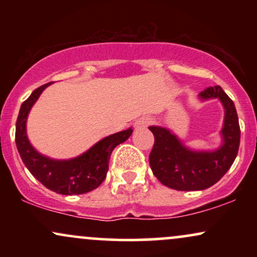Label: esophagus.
Returning <instances> with one entry per match:
<instances>
[{"mask_svg":"<svg viewBox=\"0 0 257 257\" xmlns=\"http://www.w3.org/2000/svg\"><path fill=\"white\" fill-rule=\"evenodd\" d=\"M150 123H151V119H150L149 117H141V118H139L134 122V128L137 129V131H139V129H144L146 128Z\"/></svg>","mask_w":257,"mask_h":257,"instance_id":"34e87169","label":"esophagus"}]
</instances>
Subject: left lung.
<instances>
[{
  "mask_svg": "<svg viewBox=\"0 0 257 257\" xmlns=\"http://www.w3.org/2000/svg\"><path fill=\"white\" fill-rule=\"evenodd\" d=\"M202 101L219 99L225 110L220 135L222 143L213 151H196L184 145L170 129L151 125L155 145L150 153L153 175L167 187L178 191H202L216 184L237 157L240 128L234 104L220 85L199 93Z\"/></svg>",
  "mask_w": 257,
  "mask_h": 257,
  "instance_id": "1",
  "label": "left lung"
}]
</instances>
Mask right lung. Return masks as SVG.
<instances>
[{
	"label": "right lung",
	"instance_id": "obj_1",
	"mask_svg": "<svg viewBox=\"0 0 257 257\" xmlns=\"http://www.w3.org/2000/svg\"><path fill=\"white\" fill-rule=\"evenodd\" d=\"M51 83L35 89L20 107L16 124L18 152L34 178L59 194L71 196L90 192L101 185L108 170V161L114 147L132 135L133 129L108 135L98 141L88 151L71 159H53L42 155L31 145L26 133V122L31 107Z\"/></svg>",
	"mask_w": 257,
	"mask_h": 257
}]
</instances>
